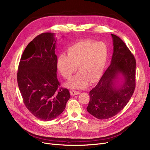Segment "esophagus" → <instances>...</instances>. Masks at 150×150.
Masks as SVG:
<instances>
[{
	"mask_svg": "<svg viewBox=\"0 0 150 150\" xmlns=\"http://www.w3.org/2000/svg\"><path fill=\"white\" fill-rule=\"evenodd\" d=\"M78 94H79V92L76 91H70V95L72 96H74L76 95H78Z\"/></svg>",
	"mask_w": 150,
	"mask_h": 150,
	"instance_id": "esophagus-1",
	"label": "esophagus"
}]
</instances>
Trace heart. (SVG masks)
Segmentation results:
<instances>
[{
    "mask_svg": "<svg viewBox=\"0 0 150 150\" xmlns=\"http://www.w3.org/2000/svg\"><path fill=\"white\" fill-rule=\"evenodd\" d=\"M67 51V55L62 53L57 58V67L59 72L65 79L69 80L77 69L79 71L66 83L68 88H85L89 81L96 82L101 76L108 58V50L105 44L84 40L70 46Z\"/></svg>",
    "mask_w": 150,
    "mask_h": 150,
    "instance_id": "1",
    "label": "heart"
}]
</instances>
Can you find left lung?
I'll use <instances>...</instances> for the list:
<instances>
[{
    "label": "left lung",
    "instance_id": "8db88e82",
    "mask_svg": "<svg viewBox=\"0 0 150 150\" xmlns=\"http://www.w3.org/2000/svg\"><path fill=\"white\" fill-rule=\"evenodd\" d=\"M111 63L89 92L88 112L97 119H108L127 105L136 87V59L122 39L111 34Z\"/></svg>",
    "mask_w": 150,
    "mask_h": 150
}]
</instances>
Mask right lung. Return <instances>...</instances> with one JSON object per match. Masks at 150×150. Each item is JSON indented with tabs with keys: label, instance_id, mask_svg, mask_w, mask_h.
<instances>
[{
	"label": "right lung",
	"instance_id": "1",
	"mask_svg": "<svg viewBox=\"0 0 150 150\" xmlns=\"http://www.w3.org/2000/svg\"><path fill=\"white\" fill-rule=\"evenodd\" d=\"M56 43L54 33L37 36L23 51L18 71L23 103L31 114L43 121L59 116L70 97L67 89L59 88Z\"/></svg>",
	"mask_w": 150,
	"mask_h": 150
}]
</instances>
